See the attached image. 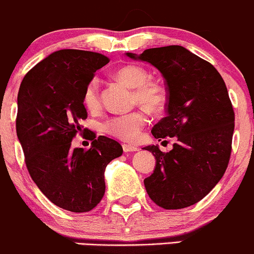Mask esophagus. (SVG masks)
Segmentation results:
<instances>
[{"mask_svg": "<svg viewBox=\"0 0 254 254\" xmlns=\"http://www.w3.org/2000/svg\"><path fill=\"white\" fill-rule=\"evenodd\" d=\"M122 148H124V151H125V152L139 151V148H138V146L130 145V144H124V145H122Z\"/></svg>", "mask_w": 254, "mask_h": 254, "instance_id": "1", "label": "esophagus"}]
</instances>
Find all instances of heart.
<instances>
[{
  "label": "heart",
  "mask_w": 254,
  "mask_h": 254,
  "mask_svg": "<svg viewBox=\"0 0 254 254\" xmlns=\"http://www.w3.org/2000/svg\"><path fill=\"white\" fill-rule=\"evenodd\" d=\"M117 80L122 81L134 88L133 100L150 113H157L163 108L167 100L165 86L157 81L149 80V72L139 65L129 64L119 67L114 72ZM83 104L89 111H95L100 106L99 81L92 78L83 91ZM146 124V116L141 111L122 114L109 117L103 125L105 133L121 140L133 141L140 134Z\"/></svg>",
  "instance_id": "1"
}]
</instances>
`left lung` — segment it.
Segmentation results:
<instances>
[{"instance_id": "1", "label": "left lung", "mask_w": 254, "mask_h": 254, "mask_svg": "<svg viewBox=\"0 0 254 254\" xmlns=\"http://www.w3.org/2000/svg\"><path fill=\"white\" fill-rule=\"evenodd\" d=\"M126 56L149 63L165 77L167 116L151 133L159 141L176 138L170 152L144 148L156 160L154 173L144 179L146 192L165 209L191 206L218 184L230 159L235 114L224 80L213 65L182 46Z\"/></svg>"}]
</instances>
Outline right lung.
Masks as SVG:
<instances>
[{
  "label": "right lung",
  "instance_id": "add662e5",
  "mask_svg": "<svg viewBox=\"0 0 254 254\" xmlns=\"http://www.w3.org/2000/svg\"><path fill=\"white\" fill-rule=\"evenodd\" d=\"M105 56L80 50L53 52L24 76L18 93L17 135L32 181L56 206L82 213L105 192L104 172L121 156L114 139L93 133L91 148H71L87 119L83 91Z\"/></svg>",
  "mask_w": 254,
  "mask_h": 254
}]
</instances>
